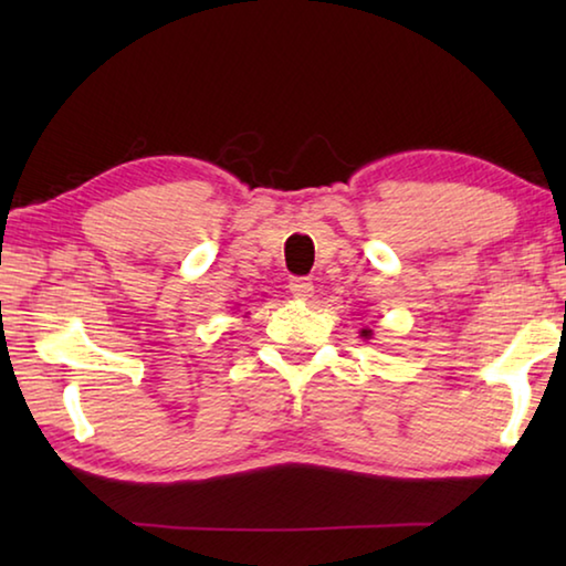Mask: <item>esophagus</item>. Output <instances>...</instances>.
Listing matches in <instances>:
<instances>
[{
    "label": "esophagus",
    "instance_id": "1",
    "mask_svg": "<svg viewBox=\"0 0 566 566\" xmlns=\"http://www.w3.org/2000/svg\"><path fill=\"white\" fill-rule=\"evenodd\" d=\"M290 292L296 300H310L312 292H314V284L310 280H302V276H294L290 280Z\"/></svg>",
    "mask_w": 566,
    "mask_h": 566
}]
</instances>
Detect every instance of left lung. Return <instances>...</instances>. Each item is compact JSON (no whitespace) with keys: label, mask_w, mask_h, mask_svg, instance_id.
<instances>
[{"label":"left lung","mask_w":566,"mask_h":566,"mask_svg":"<svg viewBox=\"0 0 566 566\" xmlns=\"http://www.w3.org/2000/svg\"><path fill=\"white\" fill-rule=\"evenodd\" d=\"M361 337L364 339H371V329H361Z\"/></svg>","instance_id":"1"}]
</instances>
